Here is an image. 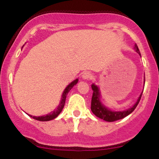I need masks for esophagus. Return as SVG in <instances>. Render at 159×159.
I'll list each match as a JSON object with an SVG mask.
<instances>
[{
  "mask_svg": "<svg viewBox=\"0 0 159 159\" xmlns=\"http://www.w3.org/2000/svg\"><path fill=\"white\" fill-rule=\"evenodd\" d=\"M92 77H93L92 74H91V72H84L83 75H82V78H83L84 79H87V80L91 79Z\"/></svg>",
  "mask_w": 159,
  "mask_h": 159,
  "instance_id": "esophagus-1",
  "label": "esophagus"
}]
</instances>
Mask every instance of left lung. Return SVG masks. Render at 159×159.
Segmentation results:
<instances>
[{"label": "left lung", "instance_id": "1", "mask_svg": "<svg viewBox=\"0 0 159 159\" xmlns=\"http://www.w3.org/2000/svg\"><path fill=\"white\" fill-rule=\"evenodd\" d=\"M134 50H135L136 52H138V54H139V55L140 56V52L137 44L134 45ZM144 84H145V80H144ZM91 87H92L93 91L92 96V101H91V111H92V112L96 116H98V117L101 118V119L107 122H114L116 121V120H121L123 119V118L125 117L128 115L130 114L132 112H133L134 109L136 108L137 105L139 103L140 98H141L142 93H142L140 95L137 102L134 104V106L131 107V108L124 111H112L106 108V107L101 103V102H100L99 90H98L97 86H96L95 84H92L91 85Z\"/></svg>", "mask_w": 159, "mask_h": 159}]
</instances>
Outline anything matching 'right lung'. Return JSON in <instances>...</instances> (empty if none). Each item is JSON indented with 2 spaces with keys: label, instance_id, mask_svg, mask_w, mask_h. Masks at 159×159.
<instances>
[{
  "label": "right lung",
  "instance_id": "add662e5",
  "mask_svg": "<svg viewBox=\"0 0 159 159\" xmlns=\"http://www.w3.org/2000/svg\"><path fill=\"white\" fill-rule=\"evenodd\" d=\"M78 79L75 80L74 81H72V83L69 84L67 86L66 88L65 89V90L63 91V96H62L61 103H60L59 106H58V107L56 109V110H54V111H52V112H51L50 114H48L47 115H44V116H31V115L28 114L29 116H30V117L34 118V119H35L36 120H39V121H49V120H54V118H56L57 116L60 114V113L61 112L62 110H63V107H64V105H65L66 98L67 94H68L69 90H70L71 89L74 87V85H75L76 84L78 83Z\"/></svg>",
  "mask_w": 159,
  "mask_h": 159
}]
</instances>
